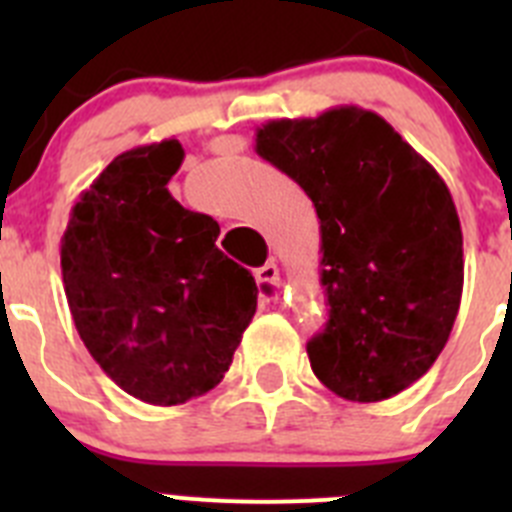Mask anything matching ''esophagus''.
I'll return each mask as SVG.
<instances>
[{
	"mask_svg": "<svg viewBox=\"0 0 512 512\" xmlns=\"http://www.w3.org/2000/svg\"><path fill=\"white\" fill-rule=\"evenodd\" d=\"M256 282H259V287L266 289L269 295H277L279 284H282V279H279V266L277 264L259 266V269H256Z\"/></svg>",
	"mask_w": 512,
	"mask_h": 512,
	"instance_id": "1",
	"label": "esophagus"
}]
</instances>
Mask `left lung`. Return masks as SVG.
<instances>
[{
    "instance_id": "1",
    "label": "left lung",
    "mask_w": 512,
    "mask_h": 512,
    "mask_svg": "<svg viewBox=\"0 0 512 512\" xmlns=\"http://www.w3.org/2000/svg\"><path fill=\"white\" fill-rule=\"evenodd\" d=\"M256 153L295 179L320 217L330 310L307 343L315 377L351 402L408 390L449 341L464 287L446 182L390 122L354 104L266 122Z\"/></svg>"
}]
</instances>
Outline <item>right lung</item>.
<instances>
[{"label":"right lung","mask_w":512,"mask_h":512,"mask_svg":"<svg viewBox=\"0 0 512 512\" xmlns=\"http://www.w3.org/2000/svg\"><path fill=\"white\" fill-rule=\"evenodd\" d=\"M179 140L125 151L71 207L63 289L102 372L151 405L220 384L256 312L251 271L215 246L220 225L171 197Z\"/></svg>","instance_id":"1"}]
</instances>
